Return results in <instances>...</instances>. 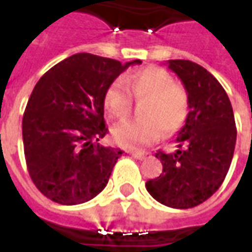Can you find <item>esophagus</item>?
Wrapping results in <instances>:
<instances>
[{
	"mask_svg": "<svg viewBox=\"0 0 252 252\" xmlns=\"http://www.w3.org/2000/svg\"><path fill=\"white\" fill-rule=\"evenodd\" d=\"M131 155L133 158L139 159V160H143V159H146L150 155L148 153H144V151H132Z\"/></svg>",
	"mask_w": 252,
	"mask_h": 252,
	"instance_id": "1",
	"label": "esophagus"
}]
</instances>
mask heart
Listing matches in <instances>:
<instances>
[{
	"instance_id": "1",
	"label": "heart",
	"mask_w": 252,
	"mask_h": 252,
	"mask_svg": "<svg viewBox=\"0 0 252 252\" xmlns=\"http://www.w3.org/2000/svg\"><path fill=\"white\" fill-rule=\"evenodd\" d=\"M132 95L142 101L136 121L113 126L112 136L121 147L139 150L157 142L162 132L173 133L185 124L189 115V98L174 78L160 67H146L128 74L124 81L115 79L106 86L104 105L113 119L124 120L131 113Z\"/></svg>"
}]
</instances>
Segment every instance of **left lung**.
Returning a JSON list of instances; mask_svg holds the SVG:
<instances>
[{
	"mask_svg": "<svg viewBox=\"0 0 252 252\" xmlns=\"http://www.w3.org/2000/svg\"><path fill=\"white\" fill-rule=\"evenodd\" d=\"M189 98V115L177 136L175 153L155 154L163 171L146 188L170 208L200 205L221 186L232 162L236 124L232 105L220 82L206 68L184 59L169 61Z\"/></svg>",
	"mask_w": 252,
	"mask_h": 252,
	"instance_id": "obj_1",
	"label": "left lung"
}]
</instances>
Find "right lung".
Returning a JSON list of instances; mask_svg holds the SVG:
<instances>
[{"instance_id": "right-lung-1", "label": "right lung", "mask_w": 252, "mask_h": 252, "mask_svg": "<svg viewBox=\"0 0 252 252\" xmlns=\"http://www.w3.org/2000/svg\"><path fill=\"white\" fill-rule=\"evenodd\" d=\"M133 62L75 54L36 83L23 117L27 169L41 194L77 205L101 193L124 151L104 147L106 86Z\"/></svg>"}]
</instances>
